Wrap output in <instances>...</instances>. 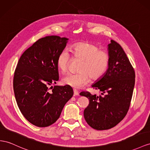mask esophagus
Returning a JSON list of instances; mask_svg holds the SVG:
<instances>
[{
  "mask_svg": "<svg viewBox=\"0 0 150 150\" xmlns=\"http://www.w3.org/2000/svg\"><path fill=\"white\" fill-rule=\"evenodd\" d=\"M74 96H78L79 95V92L76 89H74Z\"/></svg>",
  "mask_w": 150,
  "mask_h": 150,
  "instance_id": "34e87169",
  "label": "esophagus"
}]
</instances>
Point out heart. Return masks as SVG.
Wrapping results in <instances>:
<instances>
[{
  "instance_id": "obj_1",
  "label": "heart",
  "mask_w": 150,
  "mask_h": 150,
  "mask_svg": "<svg viewBox=\"0 0 150 150\" xmlns=\"http://www.w3.org/2000/svg\"><path fill=\"white\" fill-rule=\"evenodd\" d=\"M71 52L74 58L81 59L78 69L79 72L64 76L62 79L64 85L80 89L89 82L90 77L93 80L101 78L108 68V54L99 50L96 45L89 42H79L72 46ZM70 61V54L67 50L59 53L57 58V67L61 72L68 71Z\"/></svg>"
}]
</instances>
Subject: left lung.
Segmentation results:
<instances>
[{
    "mask_svg": "<svg viewBox=\"0 0 150 150\" xmlns=\"http://www.w3.org/2000/svg\"><path fill=\"white\" fill-rule=\"evenodd\" d=\"M108 51V69L92 85L101 91V95L80 93L89 100L84 110V118L92 128L99 130L112 128L123 120L129 110L135 84V72L121 46L111 40Z\"/></svg>",
    "mask_w": 150,
    "mask_h": 150,
    "instance_id": "left-lung-1",
    "label": "left lung"
}]
</instances>
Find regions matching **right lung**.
<instances>
[{"instance_id": "add662e5", "label": "right lung", "mask_w": 150, "mask_h": 150, "mask_svg": "<svg viewBox=\"0 0 150 150\" xmlns=\"http://www.w3.org/2000/svg\"><path fill=\"white\" fill-rule=\"evenodd\" d=\"M68 38L47 36L23 53L14 71L13 88L21 113L33 125L45 127L56 122L74 95L70 86H48L59 80L57 58Z\"/></svg>"}]
</instances>
